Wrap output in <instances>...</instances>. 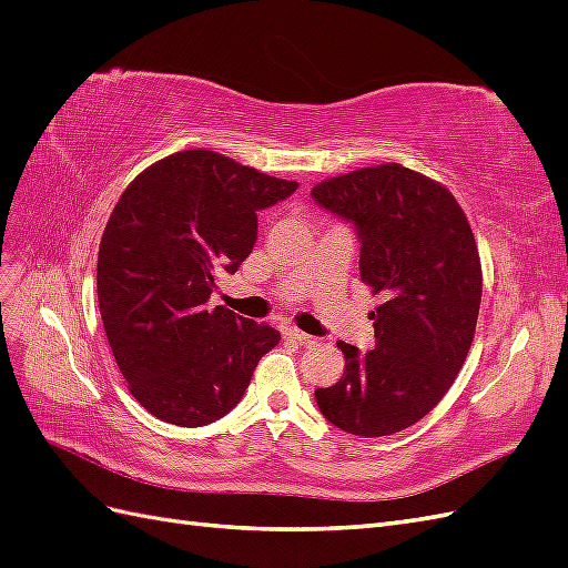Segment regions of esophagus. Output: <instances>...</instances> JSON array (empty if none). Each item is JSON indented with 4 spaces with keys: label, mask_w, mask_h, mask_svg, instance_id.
Returning a JSON list of instances; mask_svg holds the SVG:
<instances>
[{
    "label": "esophagus",
    "mask_w": 568,
    "mask_h": 568,
    "mask_svg": "<svg viewBox=\"0 0 568 568\" xmlns=\"http://www.w3.org/2000/svg\"><path fill=\"white\" fill-rule=\"evenodd\" d=\"M284 336H286V338H294V341H298L301 346H311V343H315V336H311V334H305V332L296 329V326H286V329H284Z\"/></svg>",
    "instance_id": "1"
}]
</instances>
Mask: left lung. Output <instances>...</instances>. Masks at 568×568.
Wrapping results in <instances>:
<instances>
[{"instance_id": "obj_1", "label": "left lung", "mask_w": 568, "mask_h": 568, "mask_svg": "<svg viewBox=\"0 0 568 568\" xmlns=\"http://www.w3.org/2000/svg\"><path fill=\"white\" fill-rule=\"evenodd\" d=\"M311 196L353 225L359 277L384 296L376 346L336 341L346 369L315 390L317 407L353 436L398 434L440 403L471 348L484 280L467 215L448 189L398 163L320 182Z\"/></svg>"}]
</instances>
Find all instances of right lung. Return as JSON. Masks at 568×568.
<instances>
[{
    "mask_svg": "<svg viewBox=\"0 0 568 568\" xmlns=\"http://www.w3.org/2000/svg\"><path fill=\"white\" fill-rule=\"evenodd\" d=\"M296 189L189 149L146 168L115 203L99 246V311L130 393L153 417L189 428L225 417L280 343L274 326L209 301L253 251L257 213Z\"/></svg>",
    "mask_w": 568,
    "mask_h": 568,
    "instance_id": "add662e5",
    "label": "right lung"
}]
</instances>
